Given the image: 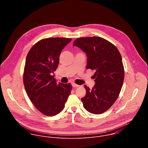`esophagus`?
Instances as JSON below:
<instances>
[{"label":"esophagus","mask_w":148,"mask_h":148,"mask_svg":"<svg viewBox=\"0 0 148 148\" xmlns=\"http://www.w3.org/2000/svg\"><path fill=\"white\" fill-rule=\"evenodd\" d=\"M71 84H72V86H73V87H78L79 86V85H77V84H76L75 82H72Z\"/></svg>","instance_id":"esophagus-1"}]
</instances>
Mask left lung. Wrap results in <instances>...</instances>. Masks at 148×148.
I'll list each match as a JSON object with an SVG mask.
<instances>
[{
    "instance_id": "1",
    "label": "left lung",
    "mask_w": 148,
    "mask_h": 148,
    "mask_svg": "<svg viewBox=\"0 0 148 148\" xmlns=\"http://www.w3.org/2000/svg\"><path fill=\"white\" fill-rule=\"evenodd\" d=\"M73 46L87 55V69L94 70L95 86H84L86 96L81 98L84 107L90 113L100 114L107 111L118 98L124 79L121 55L110 41L99 37L78 38Z\"/></svg>"
}]
</instances>
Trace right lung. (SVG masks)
Here are the masks:
<instances>
[{
	"instance_id": "right-lung-1",
	"label": "right lung",
	"mask_w": 148,
	"mask_h": 148,
	"mask_svg": "<svg viewBox=\"0 0 148 148\" xmlns=\"http://www.w3.org/2000/svg\"><path fill=\"white\" fill-rule=\"evenodd\" d=\"M72 40L68 38H47L36 43L26 59L23 82L26 92L42 114L54 116L64 108L71 84H57L52 73L59 64L61 51Z\"/></svg>"
}]
</instances>
